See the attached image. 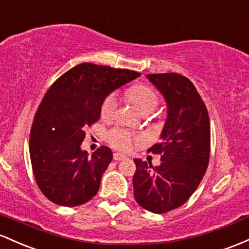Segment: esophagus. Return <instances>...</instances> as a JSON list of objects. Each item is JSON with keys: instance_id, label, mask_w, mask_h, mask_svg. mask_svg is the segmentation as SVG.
<instances>
[{"instance_id": "1", "label": "esophagus", "mask_w": 249, "mask_h": 249, "mask_svg": "<svg viewBox=\"0 0 249 249\" xmlns=\"http://www.w3.org/2000/svg\"><path fill=\"white\" fill-rule=\"evenodd\" d=\"M127 159V156L124 155V154H120V153H114V160L115 161H122V160H125Z\"/></svg>"}]
</instances>
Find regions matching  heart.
Wrapping results in <instances>:
<instances>
[{
  "label": "heart",
  "mask_w": 249,
  "mask_h": 249,
  "mask_svg": "<svg viewBox=\"0 0 249 249\" xmlns=\"http://www.w3.org/2000/svg\"><path fill=\"white\" fill-rule=\"evenodd\" d=\"M125 94L141 114L152 113L159 105L158 95L146 85H134L127 89ZM116 106V94L111 93L107 95L101 105V116L103 119H110L115 113ZM107 140L111 146L120 150H128L133 143L132 134L121 128H114L109 130L107 134Z\"/></svg>",
  "instance_id": "heart-1"
}]
</instances>
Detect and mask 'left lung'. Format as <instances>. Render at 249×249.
<instances>
[{"instance_id": "left-lung-1", "label": "left lung", "mask_w": 249, "mask_h": 249, "mask_svg": "<svg viewBox=\"0 0 249 249\" xmlns=\"http://www.w3.org/2000/svg\"><path fill=\"white\" fill-rule=\"evenodd\" d=\"M167 105L160 143L149 152L161 163L135 159L134 196L142 208L155 214L180 207L200 185L208 167L211 124L207 108L192 81L177 72L148 74Z\"/></svg>"}]
</instances>
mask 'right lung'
I'll return each mask as SVG.
<instances>
[{
	"label": "right lung",
	"instance_id": "obj_1",
	"mask_svg": "<svg viewBox=\"0 0 249 249\" xmlns=\"http://www.w3.org/2000/svg\"><path fill=\"white\" fill-rule=\"evenodd\" d=\"M140 75L128 69L81 63L48 89L35 114L29 139L33 173L47 199L75 207L96 195L113 152L102 146L89 156L81 149L85 129L99 121L107 95Z\"/></svg>",
	"mask_w": 249,
	"mask_h": 249
}]
</instances>
